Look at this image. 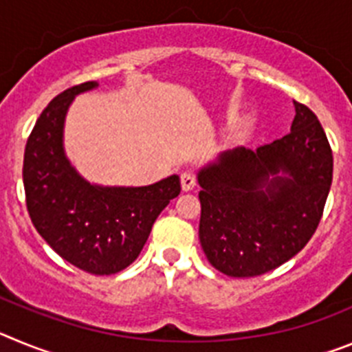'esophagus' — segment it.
I'll return each instance as SVG.
<instances>
[{"label":"esophagus","instance_id":"34e87169","mask_svg":"<svg viewBox=\"0 0 352 352\" xmlns=\"http://www.w3.org/2000/svg\"><path fill=\"white\" fill-rule=\"evenodd\" d=\"M195 185H197V179H195L194 174L188 173V170L182 174V188H183V190H185V192L194 190Z\"/></svg>","mask_w":352,"mask_h":352}]
</instances>
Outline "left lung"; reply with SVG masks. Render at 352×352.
Wrapping results in <instances>:
<instances>
[{
	"label": "left lung",
	"mask_w": 352,
	"mask_h": 352,
	"mask_svg": "<svg viewBox=\"0 0 352 352\" xmlns=\"http://www.w3.org/2000/svg\"><path fill=\"white\" fill-rule=\"evenodd\" d=\"M291 132L254 151L238 148L199 173V239L227 276L264 275L294 257L324 211L333 153L316 114L294 102ZM282 170L285 177H278Z\"/></svg>",
	"instance_id": "obj_1"
}]
</instances>
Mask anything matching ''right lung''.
Listing matches in <instances>:
<instances>
[{
  "label": "right lung",
  "mask_w": 352,
  "mask_h": 352,
  "mask_svg": "<svg viewBox=\"0 0 352 352\" xmlns=\"http://www.w3.org/2000/svg\"><path fill=\"white\" fill-rule=\"evenodd\" d=\"M77 84L42 111L24 149L23 182L30 219L52 250L82 272L113 275L138 259L162 210L178 197L174 174L149 186H93L65 158L61 135Z\"/></svg>",
  "instance_id": "add662e5"
}]
</instances>
